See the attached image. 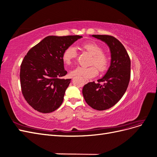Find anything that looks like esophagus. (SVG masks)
<instances>
[{
	"label": "esophagus",
	"instance_id": "1",
	"mask_svg": "<svg viewBox=\"0 0 157 157\" xmlns=\"http://www.w3.org/2000/svg\"><path fill=\"white\" fill-rule=\"evenodd\" d=\"M84 81H85V83H88L89 82L88 79H84Z\"/></svg>",
	"mask_w": 157,
	"mask_h": 157
}]
</instances>
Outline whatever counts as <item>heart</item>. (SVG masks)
<instances>
[{"label":"heart","mask_w":157,"mask_h":157,"mask_svg":"<svg viewBox=\"0 0 157 157\" xmlns=\"http://www.w3.org/2000/svg\"><path fill=\"white\" fill-rule=\"evenodd\" d=\"M82 47L84 50H86L90 54L92 55V58L90 61V65H92L89 66V67L77 66L71 71V75L80 76L84 78H92L97 75V67L101 73L105 72L109 67V60L108 57L103 53V50L101 47L95 42H91L83 44ZM77 49L74 46L71 45L64 50L62 54V60L65 64L69 65L77 58ZM96 66L97 67V68Z\"/></svg>","instance_id":"b5f03b06"}]
</instances>
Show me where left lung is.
Returning <instances> with one entry per match:
<instances>
[{
    "label": "left lung",
    "mask_w": 157,
    "mask_h": 157,
    "mask_svg": "<svg viewBox=\"0 0 157 157\" xmlns=\"http://www.w3.org/2000/svg\"><path fill=\"white\" fill-rule=\"evenodd\" d=\"M92 36L104 41L110 48L111 66L97 83L94 81L85 84L82 94L89 106L103 111L115 105L126 92L130 79L131 62L124 46L115 37L101 35Z\"/></svg>",
    "instance_id": "left-lung-1"
}]
</instances>
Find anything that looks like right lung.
<instances>
[{
    "label": "right lung",
    "instance_id": "1",
    "mask_svg": "<svg viewBox=\"0 0 157 157\" xmlns=\"http://www.w3.org/2000/svg\"><path fill=\"white\" fill-rule=\"evenodd\" d=\"M79 35L48 36L28 51L20 66L23 96L36 111L48 113L58 109L71 79H61L64 69L62 54L82 38Z\"/></svg>",
    "mask_w": 157,
    "mask_h": 157
}]
</instances>
